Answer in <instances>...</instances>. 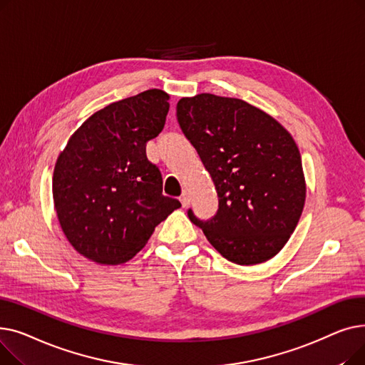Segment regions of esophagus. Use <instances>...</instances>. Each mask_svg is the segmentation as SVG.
<instances>
[{
	"instance_id": "34e87169",
	"label": "esophagus",
	"mask_w": 365,
	"mask_h": 365,
	"mask_svg": "<svg viewBox=\"0 0 365 365\" xmlns=\"http://www.w3.org/2000/svg\"><path fill=\"white\" fill-rule=\"evenodd\" d=\"M180 202H182L183 207H187L190 204V197H189V194L186 192V190H183V194L180 195Z\"/></svg>"
}]
</instances>
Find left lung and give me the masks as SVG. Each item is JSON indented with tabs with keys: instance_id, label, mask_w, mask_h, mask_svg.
<instances>
[{
	"instance_id": "obj_1",
	"label": "left lung",
	"mask_w": 365,
	"mask_h": 365,
	"mask_svg": "<svg viewBox=\"0 0 365 365\" xmlns=\"http://www.w3.org/2000/svg\"><path fill=\"white\" fill-rule=\"evenodd\" d=\"M178 121L212 176L219 210L187 216L229 262L277 256L302 216L306 182L299 148L269 113L235 98L201 93L178 102Z\"/></svg>"
}]
</instances>
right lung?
Wrapping results in <instances>:
<instances>
[{
    "mask_svg": "<svg viewBox=\"0 0 365 365\" xmlns=\"http://www.w3.org/2000/svg\"><path fill=\"white\" fill-rule=\"evenodd\" d=\"M170 96L142 91L94 112L69 138L53 173L57 220L69 244L101 264H121L146 245L155 226L182 207L163 195L146 143L165 124Z\"/></svg>",
    "mask_w": 365,
    "mask_h": 365,
    "instance_id": "obj_1",
    "label": "right lung"
}]
</instances>
